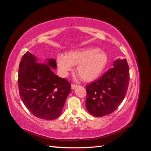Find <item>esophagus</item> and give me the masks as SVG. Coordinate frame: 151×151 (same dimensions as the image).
<instances>
[{
  "instance_id": "1",
  "label": "esophagus",
  "mask_w": 151,
  "mask_h": 151,
  "mask_svg": "<svg viewBox=\"0 0 151 151\" xmlns=\"http://www.w3.org/2000/svg\"><path fill=\"white\" fill-rule=\"evenodd\" d=\"M76 87H77V85L74 84H71V88H72V89H75Z\"/></svg>"
}]
</instances>
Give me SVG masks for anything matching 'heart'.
<instances>
[{"mask_svg": "<svg viewBox=\"0 0 151 151\" xmlns=\"http://www.w3.org/2000/svg\"><path fill=\"white\" fill-rule=\"evenodd\" d=\"M108 56L98 48L89 47L70 50L66 55L58 54L56 63L63 76H67L76 65V72L83 81H93L97 78L106 67Z\"/></svg>", "mask_w": 151, "mask_h": 151, "instance_id": "obj_1", "label": "heart"}]
</instances>
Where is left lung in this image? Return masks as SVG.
I'll return each mask as SVG.
<instances>
[{"label": "left lung", "instance_id": "left-lung-1", "mask_svg": "<svg viewBox=\"0 0 151 151\" xmlns=\"http://www.w3.org/2000/svg\"><path fill=\"white\" fill-rule=\"evenodd\" d=\"M129 75L127 59H117L113 68L86 86V106L89 113L99 117L116 110L127 94Z\"/></svg>", "mask_w": 151, "mask_h": 151}]
</instances>
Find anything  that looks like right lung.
I'll use <instances>...</instances> for the list:
<instances>
[{"mask_svg":"<svg viewBox=\"0 0 151 151\" xmlns=\"http://www.w3.org/2000/svg\"><path fill=\"white\" fill-rule=\"evenodd\" d=\"M38 61L29 52L22 57L18 75L19 95L35 116L53 120L61 115L71 85L52 71L57 67L55 60L47 58L45 64Z\"/></svg>","mask_w":151,"mask_h":151,"instance_id":"right-lung-1","label":"right lung"}]
</instances>
